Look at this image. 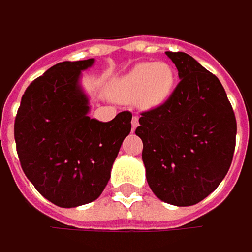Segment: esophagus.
Returning <instances> with one entry per match:
<instances>
[{
  "label": "esophagus",
  "mask_w": 252,
  "mask_h": 252,
  "mask_svg": "<svg viewBox=\"0 0 252 252\" xmlns=\"http://www.w3.org/2000/svg\"><path fill=\"white\" fill-rule=\"evenodd\" d=\"M139 126V118L137 116H133V119H132V129L134 130L136 127Z\"/></svg>",
  "instance_id": "esophagus-1"
}]
</instances>
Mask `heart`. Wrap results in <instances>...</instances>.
Instances as JSON below:
<instances>
[{
  "label": "heart",
  "instance_id": "obj_1",
  "mask_svg": "<svg viewBox=\"0 0 252 252\" xmlns=\"http://www.w3.org/2000/svg\"><path fill=\"white\" fill-rule=\"evenodd\" d=\"M174 85V72L164 62H143L113 85V94L125 102L139 97L146 105H158L169 97Z\"/></svg>",
  "mask_w": 252,
  "mask_h": 252
}]
</instances>
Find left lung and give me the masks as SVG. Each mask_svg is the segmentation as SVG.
<instances>
[{
    "label": "left lung",
    "mask_w": 252,
    "mask_h": 252,
    "mask_svg": "<svg viewBox=\"0 0 252 252\" xmlns=\"http://www.w3.org/2000/svg\"><path fill=\"white\" fill-rule=\"evenodd\" d=\"M180 82L160 106L140 113L136 134L152 191L186 207L211 194L225 177L235 149L237 122L216 75L184 52H166Z\"/></svg>",
    "instance_id": "left-lung-1"
}]
</instances>
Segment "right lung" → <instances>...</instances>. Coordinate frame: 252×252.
<instances>
[{
    "instance_id": "add662e5",
    "label": "right lung",
    "mask_w": 252,
    "mask_h": 252,
    "mask_svg": "<svg viewBox=\"0 0 252 252\" xmlns=\"http://www.w3.org/2000/svg\"><path fill=\"white\" fill-rule=\"evenodd\" d=\"M94 62H59L36 78L22 94L14 125L25 176L46 200L63 208L88 204L102 194L132 129L127 110L110 122L88 116L79 78Z\"/></svg>"
}]
</instances>
